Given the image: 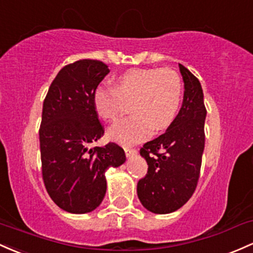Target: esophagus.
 I'll list each match as a JSON object with an SVG mask.
<instances>
[{"label":"esophagus","instance_id":"34e87169","mask_svg":"<svg viewBox=\"0 0 253 253\" xmlns=\"http://www.w3.org/2000/svg\"><path fill=\"white\" fill-rule=\"evenodd\" d=\"M125 152H126V156L127 157H131L133 155L137 154V149H133V148H129V146H125Z\"/></svg>","mask_w":253,"mask_h":253}]
</instances>
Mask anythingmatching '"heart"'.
Returning <instances> with one entry per match:
<instances>
[{
  "mask_svg": "<svg viewBox=\"0 0 253 253\" xmlns=\"http://www.w3.org/2000/svg\"><path fill=\"white\" fill-rule=\"evenodd\" d=\"M182 98L181 78L169 68L131 69L116 79L115 86L99 85L92 102L103 120H115L124 102H129L131 115L109 129V137L122 144H132L152 132L167 129L175 120Z\"/></svg>",
  "mask_w": 253,
  "mask_h": 253,
  "instance_id": "1",
  "label": "heart"
}]
</instances>
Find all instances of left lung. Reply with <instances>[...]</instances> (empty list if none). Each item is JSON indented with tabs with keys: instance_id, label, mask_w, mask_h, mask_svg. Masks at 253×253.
Here are the masks:
<instances>
[{
	"instance_id": "8db88e82",
	"label": "left lung",
	"mask_w": 253,
	"mask_h": 253,
	"mask_svg": "<svg viewBox=\"0 0 253 253\" xmlns=\"http://www.w3.org/2000/svg\"><path fill=\"white\" fill-rule=\"evenodd\" d=\"M185 92L182 107L167 131L140 149L148 173L138 181L137 193L145 209L169 213L192 197L198 184L204 151L207 109L199 80L179 63Z\"/></svg>"
}]
</instances>
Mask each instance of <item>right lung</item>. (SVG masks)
<instances>
[{"label":"right lung","mask_w":253,"mask_h":253,"mask_svg":"<svg viewBox=\"0 0 253 253\" xmlns=\"http://www.w3.org/2000/svg\"><path fill=\"white\" fill-rule=\"evenodd\" d=\"M109 68L102 61L79 60L52 80L43 102L40 144L43 181L50 198L72 213L95 210L107 191L105 170L126 161L115 143L90 148L104 134L93 107V91Z\"/></svg>","instance_id":"add662e5"}]
</instances>
